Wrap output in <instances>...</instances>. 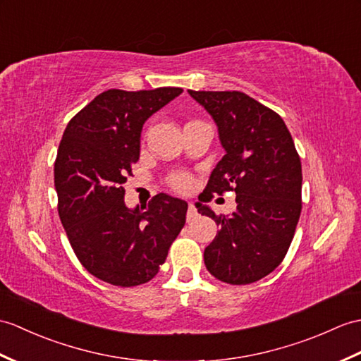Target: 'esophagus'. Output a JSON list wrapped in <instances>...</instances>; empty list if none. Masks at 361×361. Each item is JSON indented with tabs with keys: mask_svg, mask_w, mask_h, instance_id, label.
Segmentation results:
<instances>
[{
	"mask_svg": "<svg viewBox=\"0 0 361 361\" xmlns=\"http://www.w3.org/2000/svg\"><path fill=\"white\" fill-rule=\"evenodd\" d=\"M197 215H198V212H197L195 204H194V203H189V206H188V221L194 220Z\"/></svg>",
	"mask_w": 361,
	"mask_h": 361,
	"instance_id": "1",
	"label": "esophagus"
}]
</instances>
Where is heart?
I'll return each instance as SVG.
<instances>
[{
	"label": "heart",
	"instance_id": "b5f03b06",
	"mask_svg": "<svg viewBox=\"0 0 361 361\" xmlns=\"http://www.w3.org/2000/svg\"><path fill=\"white\" fill-rule=\"evenodd\" d=\"M169 184L171 188L177 192H188L190 190L192 184H194V180H192L190 175L186 172H177L172 173L169 177Z\"/></svg>",
	"mask_w": 361,
	"mask_h": 361
}]
</instances>
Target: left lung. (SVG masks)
I'll return each instance as SVG.
<instances>
[{
  "instance_id": "1",
  "label": "left lung",
  "mask_w": 361,
  "mask_h": 361,
  "mask_svg": "<svg viewBox=\"0 0 361 361\" xmlns=\"http://www.w3.org/2000/svg\"><path fill=\"white\" fill-rule=\"evenodd\" d=\"M212 116L226 155L203 192H235L237 211L215 215L197 203L220 231L204 249L206 269L229 284H249L279 266L294 238L301 214V161L279 114L237 90H188Z\"/></svg>"
}]
</instances>
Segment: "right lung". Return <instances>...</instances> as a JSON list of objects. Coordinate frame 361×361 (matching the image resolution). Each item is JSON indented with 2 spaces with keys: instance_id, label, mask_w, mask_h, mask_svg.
<instances>
[{
  "instance_id": "add662e5",
  "label": "right lung",
  "mask_w": 361,
  "mask_h": 361,
  "mask_svg": "<svg viewBox=\"0 0 361 361\" xmlns=\"http://www.w3.org/2000/svg\"><path fill=\"white\" fill-rule=\"evenodd\" d=\"M181 92L109 89L73 116L58 147L55 189L67 238L80 263L114 286L152 280L186 223V201L158 194L129 209L123 186L140 158L142 124Z\"/></svg>"
}]
</instances>
